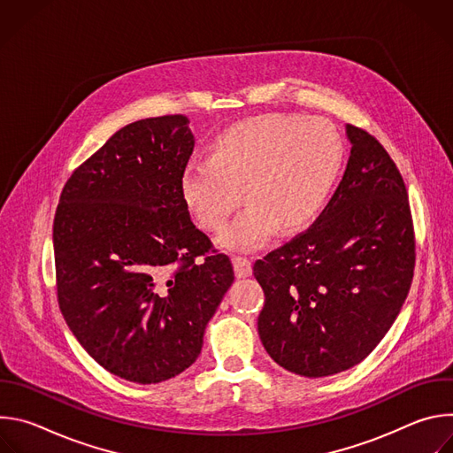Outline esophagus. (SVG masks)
Masks as SVG:
<instances>
[{"mask_svg": "<svg viewBox=\"0 0 453 453\" xmlns=\"http://www.w3.org/2000/svg\"><path fill=\"white\" fill-rule=\"evenodd\" d=\"M233 265H234L236 278H247V276L252 274V264H250L249 257L233 256Z\"/></svg>", "mask_w": 453, "mask_h": 453, "instance_id": "esophagus-1", "label": "esophagus"}]
</instances>
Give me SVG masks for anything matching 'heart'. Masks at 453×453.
<instances>
[{"mask_svg":"<svg viewBox=\"0 0 453 453\" xmlns=\"http://www.w3.org/2000/svg\"><path fill=\"white\" fill-rule=\"evenodd\" d=\"M342 161V140L325 119L267 114L226 131L210 157L191 159L180 196L210 231L220 229L243 196L249 204L220 233L233 250H252L276 233L299 229L325 204Z\"/></svg>","mask_w":453,"mask_h":453,"instance_id":"obj_1","label":"heart"}]
</instances>
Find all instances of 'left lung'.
I'll list each match as a JSON object with an SVG mask.
<instances>
[{"label":"left lung","mask_w":453,"mask_h":453,"mask_svg":"<svg viewBox=\"0 0 453 453\" xmlns=\"http://www.w3.org/2000/svg\"><path fill=\"white\" fill-rule=\"evenodd\" d=\"M351 156L334 197L303 233L256 260L265 303L257 334L271 358L308 378L360 364L411 290L416 236L396 163L348 125Z\"/></svg>","instance_id":"left-lung-1"}]
</instances>
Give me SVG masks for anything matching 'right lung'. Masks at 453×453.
I'll use <instances>...</instances> for the list:
<instances>
[{
    "label": "right lung",
    "instance_id": "add662e5",
    "mask_svg": "<svg viewBox=\"0 0 453 453\" xmlns=\"http://www.w3.org/2000/svg\"><path fill=\"white\" fill-rule=\"evenodd\" d=\"M188 123L166 114L119 128L73 170L53 219L64 320L104 369L136 383L197 360L234 280L180 196L196 145Z\"/></svg>",
    "mask_w": 453,
    "mask_h": 453
}]
</instances>
